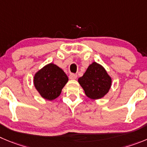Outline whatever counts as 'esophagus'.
Listing matches in <instances>:
<instances>
[{"mask_svg": "<svg viewBox=\"0 0 147 147\" xmlns=\"http://www.w3.org/2000/svg\"><path fill=\"white\" fill-rule=\"evenodd\" d=\"M77 78H78L77 74H70L69 76V78L70 79V80H75Z\"/></svg>", "mask_w": 147, "mask_h": 147, "instance_id": "obj_1", "label": "esophagus"}]
</instances>
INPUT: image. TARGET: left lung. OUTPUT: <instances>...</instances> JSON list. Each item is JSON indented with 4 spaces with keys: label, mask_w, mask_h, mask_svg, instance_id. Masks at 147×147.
<instances>
[{
    "label": "left lung",
    "mask_w": 147,
    "mask_h": 147,
    "mask_svg": "<svg viewBox=\"0 0 147 147\" xmlns=\"http://www.w3.org/2000/svg\"><path fill=\"white\" fill-rule=\"evenodd\" d=\"M78 83L85 94L91 99H99L105 96L112 86V78L101 64L93 62L88 67Z\"/></svg>",
    "instance_id": "1"
}]
</instances>
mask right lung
<instances>
[{
    "instance_id": "1",
    "label": "right lung",
    "mask_w": 147,
    "mask_h": 147,
    "mask_svg": "<svg viewBox=\"0 0 147 147\" xmlns=\"http://www.w3.org/2000/svg\"><path fill=\"white\" fill-rule=\"evenodd\" d=\"M68 81V77L62 69L53 63L47 64L35 73L34 86L46 100L52 101L61 94V90Z\"/></svg>"
}]
</instances>
